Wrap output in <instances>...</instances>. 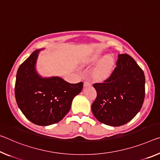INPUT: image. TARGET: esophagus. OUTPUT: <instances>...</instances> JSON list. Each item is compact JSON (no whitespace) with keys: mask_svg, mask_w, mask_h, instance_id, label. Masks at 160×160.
<instances>
[{"mask_svg":"<svg viewBox=\"0 0 160 160\" xmlns=\"http://www.w3.org/2000/svg\"><path fill=\"white\" fill-rule=\"evenodd\" d=\"M92 85V83L90 82H88V81H85L84 82V87H90V86Z\"/></svg>","mask_w":160,"mask_h":160,"instance_id":"esophagus-1","label":"esophagus"}]
</instances>
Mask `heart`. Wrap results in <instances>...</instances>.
Wrapping results in <instances>:
<instances>
[{"label": "heart", "mask_w": 160, "mask_h": 160, "mask_svg": "<svg viewBox=\"0 0 160 160\" xmlns=\"http://www.w3.org/2000/svg\"><path fill=\"white\" fill-rule=\"evenodd\" d=\"M102 58L100 54L95 55L88 60V62H96ZM113 68V59L110 56H107L98 62L94 70V76L97 80H103L107 79L110 76Z\"/></svg>", "instance_id": "heart-1"}]
</instances>
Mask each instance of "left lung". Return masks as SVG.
I'll return each instance as SVG.
<instances>
[{"mask_svg": "<svg viewBox=\"0 0 160 160\" xmlns=\"http://www.w3.org/2000/svg\"><path fill=\"white\" fill-rule=\"evenodd\" d=\"M144 85V72L135 60L128 54L118 55L110 77L93 85L98 93L92 105L94 116L100 122L112 127L129 122L142 106Z\"/></svg>", "mask_w": 160, "mask_h": 160, "instance_id": "obj_1", "label": "left lung"}]
</instances>
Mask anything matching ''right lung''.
Masks as SVG:
<instances>
[{
  "mask_svg": "<svg viewBox=\"0 0 160 160\" xmlns=\"http://www.w3.org/2000/svg\"><path fill=\"white\" fill-rule=\"evenodd\" d=\"M36 50L20 65L15 95L18 105L28 120L48 126L60 122L69 112L72 100L82 90L83 82L71 84L58 76L42 77L36 69Z\"/></svg>",
  "mask_w": 160,
  "mask_h": 160,
  "instance_id": "1",
  "label": "right lung"
}]
</instances>
